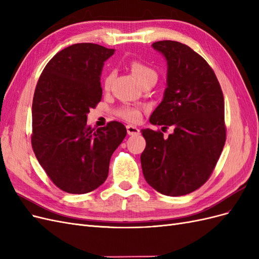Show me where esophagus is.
<instances>
[{"label": "esophagus", "instance_id": "obj_1", "mask_svg": "<svg viewBox=\"0 0 259 259\" xmlns=\"http://www.w3.org/2000/svg\"><path fill=\"white\" fill-rule=\"evenodd\" d=\"M126 131H127V134L130 136H135V135H138L140 133L139 128L136 127V126H133V125H127Z\"/></svg>", "mask_w": 259, "mask_h": 259}]
</instances>
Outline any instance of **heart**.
Here are the masks:
<instances>
[{"instance_id": "b5f03b06", "label": "heart", "mask_w": 259, "mask_h": 259, "mask_svg": "<svg viewBox=\"0 0 259 259\" xmlns=\"http://www.w3.org/2000/svg\"><path fill=\"white\" fill-rule=\"evenodd\" d=\"M131 70L134 75L137 77V80L142 83L148 79H151V77H155L156 79V72L154 70L149 67L148 65L144 64L142 61L138 60H133L131 61ZM113 80V74L109 73L104 82V86L106 90H109L111 86ZM116 115H119L122 119L126 120L128 122H138L142 117V113L136 108H133L130 106H122L116 110Z\"/></svg>"}]
</instances>
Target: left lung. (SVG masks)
Listing matches in <instances>:
<instances>
[{"mask_svg": "<svg viewBox=\"0 0 259 259\" xmlns=\"http://www.w3.org/2000/svg\"><path fill=\"white\" fill-rule=\"evenodd\" d=\"M152 48L167 61L166 89L150 123L173 134L142 130L140 155L146 182L158 192L178 197L199 189L213 173L226 143L225 101L215 72L186 44L158 41Z\"/></svg>", "mask_w": 259, "mask_h": 259, "instance_id": "left-lung-1", "label": "left lung"}]
</instances>
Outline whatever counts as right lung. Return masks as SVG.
<instances>
[{"label":"right lung","instance_id":"obj_1","mask_svg":"<svg viewBox=\"0 0 259 259\" xmlns=\"http://www.w3.org/2000/svg\"><path fill=\"white\" fill-rule=\"evenodd\" d=\"M113 49L77 43L58 52L45 66L32 103L31 145L38 163L60 190L82 194L105 183L115 149L126 136L120 122L97 130L90 109L101 100L100 73Z\"/></svg>","mask_w":259,"mask_h":259}]
</instances>
